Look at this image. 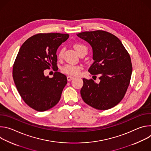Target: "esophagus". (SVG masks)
<instances>
[{
  "instance_id": "1",
  "label": "esophagus",
  "mask_w": 151,
  "mask_h": 151,
  "mask_svg": "<svg viewBox=\"0 0 151 151\" xmlns=\"http://www.w3.org/2000/svg\"><path fill=\"white\" fill-rule=\"evenodd\" d=\"M67 79H68V81H71V80H72L73 79H74V77L73 76H67Z\"/></svg>"
}]
</instances>
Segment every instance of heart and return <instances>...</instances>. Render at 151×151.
<instances>
[{"instance_id": "obj_1", "label": "heart", "mask_w": 151, "mask_h": 151, "mask_svg": "<svg viewBox=\"0 0 151 151\" xmlns=\"http://www.w3.org/2000/svg\"><path fill=\"white\" fill-rule=\"evenodd\" d=\"M74 48L76 51L78 53L80 51V50L82 48H86L85 46L81 44H75L74 45ZM64 52V49L61 48L58 52V57H61ZM81 69V67L79 66H74L70 65V64H67L63 68V71L64 73L69 74V75H76L77 74Z\"/></svg>"}]
</instances>
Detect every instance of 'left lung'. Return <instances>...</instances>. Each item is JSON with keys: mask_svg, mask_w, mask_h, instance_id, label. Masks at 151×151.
Masks as SVG:
<instances>
[{"mask_svg": "<svg viewBox=\"0 0 151 151\" xmlns=\"http://www.w3.org/2000/svg\"><path fill=\"white\" fill-rule=\"evenodd\" d=\"M77 36L89 43L93 49L94 63L88 69L99 75V83L83 78L81 95L85 103L98 110H107L124 98L132 73L130 56L121 40L103 30L84 32Z\"/></svg>", "mask_w": 151, "mask_h": 151, "instance_id": "8db88e82", "label": "left lung"}]
</instances>
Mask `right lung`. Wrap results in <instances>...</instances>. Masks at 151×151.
Wrapping results in <instances>:
<instances>
[{
  "label": "right lung",
  "mask_w": 151,
  "mask_h": 151,
  "mask_svg": "<svg viewBox=\"0 0 151 151\" xmlns=\"http://www.w3.org/2000/svg\"><path fill=\"white\" fill-rule=\"evenodd\" d=\"M69 37L68 34L58 33L36 34L27 39L18 51L13 65V79L21 98L37 111L55 106L67 84L65 75L55 72L50 78L44 72L57 67V50Z\"/></svg>",
  "instance_id": "obj_1"
}]
</instances>
